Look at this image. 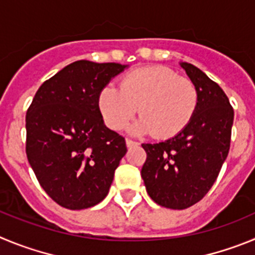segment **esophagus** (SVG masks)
I'll use <instances>...</instances> for the list:
<instances>
[{"label":"esophagus","mask_w":255,"mask_h":255,"mask_svg":"<svg viewBox=\"0 0 255 255\" xmlns=\"http://www.w3.org/2000/svg\"><path fill=\"white\" fill-rule=\"evenodd\" d=\"M126 144H127V147H134V146H138V142L127 138L126 139Z\"/></svg>","instance_id":"1"}]
</instances>
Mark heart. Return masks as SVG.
Returning <instances> with one entry per match:
<instances>
[{"instance_id": "obj_1", "label": "heart", "mask_w": 255, "mask_h": 255, "mask_svg": "<svg viewBox=\"0 0 255 255\" xmlns=\"http://www.w3.org/2000/svg\"><path fill=\"white\" fill-rule=\"evenodd\" d=\"M199 95L196 85L164 66L137 68L121 80V89L107 85L98 105L109 128L119 130L134 117L133 133H152L160 139L178 136L193 121Z\"/></svg>"}]
</instances>
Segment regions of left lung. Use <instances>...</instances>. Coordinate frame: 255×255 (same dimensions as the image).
Instances as JSON below:
<instances>
[{
	"instance_id": "obj_1",
	"label": "left lung",
	"mask_w": 255,
	"mask_h": 255,
	"mask_svg": "<svg viewBox=\"0 0 255 255\" xmlns=\"http://www.w3.org/2000/svg\"><path fill=\"white\" fill-rule=\"evenodd\" d=\"M198 90L196 116L180 134L159 143H143L141 170L148 196L162 207L196 205L216 182L230 148L234 111L228 96L196 66L182 62Z\"/></svg>"
}]
</instances>
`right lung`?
<instances>
[{"label": "right lung", "mask_w": 255, "mask_h": 255, "mask_svg": "<svg viewBox=\"0 0 255 255\" xmlns=\"http://www.w3.org/2000/svg\"><path fill=\"white\" fill-rule=\"evenodd\" d=\"M76 61L38 89L26 112V156L45 193L84 210L107 197L126 141L104 125L98 96L127 68Z\"/></svg>", "instance_id": "right-lung-1"}]
</instances>
